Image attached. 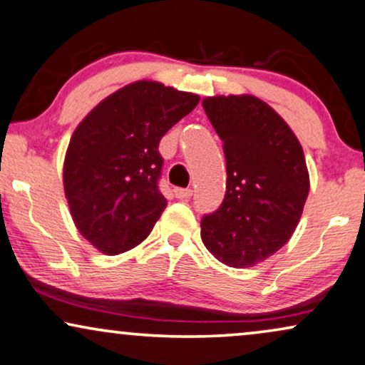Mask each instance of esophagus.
Returning a JSON list of instances; mask_svg holds the SVG:
<instances>
[{"label": "esophagus", "mask_w": 365, "mask_h": 365, "mask_svg": "<svg viewBox=\"0 0 365 365\" xmlns=\"http://www.w3.org/2000/svg\"><path fill=\"white\" fill-rule=\"evenodd\" d=\"M175 197L180 200H188L192 197V190L190 188H175Z\"/></svg>", "instance_id": "1"}]
</instances>
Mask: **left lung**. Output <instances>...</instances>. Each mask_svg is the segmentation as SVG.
Returning a JSON list of instances; mask_svg holds the SVG:
<instances>
[{"instance_id": "1", "label": "left lung", "mask_w": 365, "mask_h": 365, "mask_svg": "<svg viewBox=\"0 0 365 365\" xmlns=\"http://www.w3.org/2000/svg\"><path fill=\"white\" fill-rule=\"evenodd\" d=\"M202 106L227 168L222 204L200 222L202 241L224 264L255 266L297 229L310 190L305 155L283 118L255 96H215Z\"/></svg>"}]
</instances>
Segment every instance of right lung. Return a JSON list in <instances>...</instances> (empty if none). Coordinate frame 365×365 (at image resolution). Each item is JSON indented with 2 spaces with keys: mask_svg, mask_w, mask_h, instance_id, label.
I'll list each match as a JSON object with an SVG mask.
<instances>
[{
  "mask_svg": "<svg viewBox=\"0 0 365 365\" xmlns=\"http://www.w3.org/2000/svg\"><path fill=\"white\" fill-rule=\"evenodd\" d=\"M190 92L140 81L106 98L68 143L63 188L79 232L104 255L145 241L167 207L160 140L198 104Z\"/></svg>",
  "mask_w": 365,
  "mask_h": 365,
  "instance_id": "right-lung-1",
  "label": "right lung"
}]
</instances>
